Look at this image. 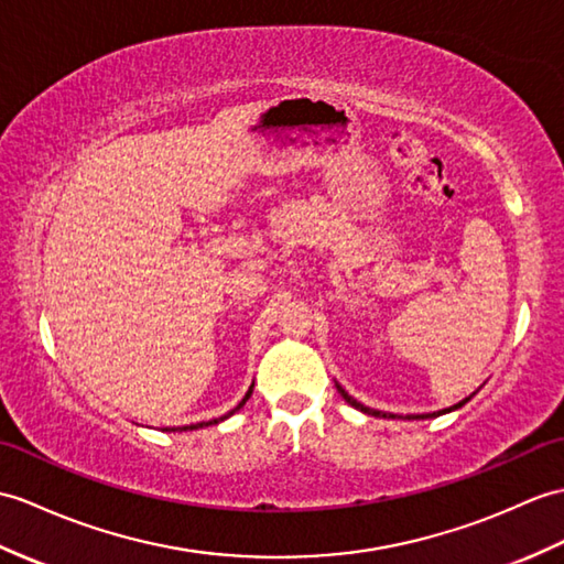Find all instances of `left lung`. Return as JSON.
<instances>
[{"label": "left lung", "mask_w": 564, "mask_h": 564, "mask_svg": "<svg viewBox=\"0 0 564 564\" xmlns=\"http://www.w3.org/2000/svg\"><path fill=\"white\" fill-rule=\"evenodd\" d=\"M336 389H338V394H341L350 405H352V409H358V411H362V413H368V415H375V417H394V415H391V413H382V411H377V409H368V405H362L360 401H356V399H352L350 394H348V391L341 387V384H336ZM470 399V397H468ZM468 399H464V401H459V403H454L452 405V409H444V411H437V413H425V415H409V417H417V421H421V417H432V415H442V413H449V411H454V409H462V405L468 401Z\"/></svg>", "instance_id": "obj_1"}]
</instances>
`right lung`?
Returning <instances> with one entry per match:
<instances>
[{
    "instance_id": "right-lung-1",
    "label": "right lung",
    "mask_w": 564,
    "mask_h": 564,
    "mask_svg": "<svg viewBox=\"0 0 564 564\" xmlns=\"http://www.w3.org/2000/svg\"><path fill=\"white\" fill-rule=\"evenodd\" d=\"M254 387V384H252ZM252 387H250V391H247V394H245V399L238 403V405H235V409L232 411H228L226 415H220V417H214V421H206V423H196V425H185V427H180V432L182 430H196V427H208V425H216V423H220V421H226V417H230L235 411H240L242 409V405L247 403V399H250L252 397ZM177 427H173V432H175Z\"/></svg>"
}]
</instances>
